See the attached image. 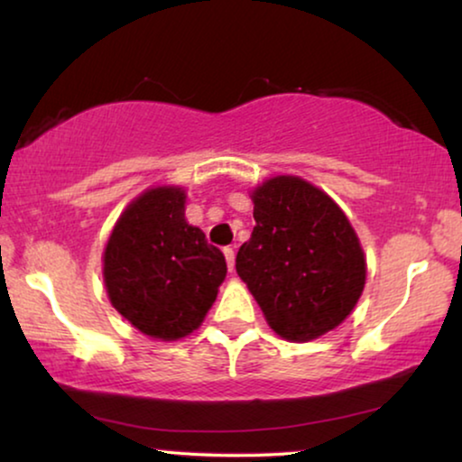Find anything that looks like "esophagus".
Returning a JSON list of instances; mask_svg holds the SVG:
<instances>
[{"label": "esophagus", "instance_id": "esophagus-1", "mask_svg": "<svg viewBox=\"0 0 462 462\" xmlns=\"http://www.w3.org/2000/svg\"><path fill=\"white\" fill-rule=\"evenodd\" d=\"M225 258H226V267H229V271L236 269V250L233 248H225Z\"/></svg>", "mask_w": 462, "mask_h": 462}]
</instances>
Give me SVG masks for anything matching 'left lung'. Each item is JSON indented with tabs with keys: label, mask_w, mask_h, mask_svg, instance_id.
<instances>
[{
	"label": "left lung",
	"mask_w": 462,
	"mask_h": 462,
	"mask_svg": "<svg viewBox=\"0 0 462 462\" xmlns=\"http://www.w3.org/2000/svg\"><path fill=\"white\" fill-rule=\"evenodd\" d=\"M252 199L256 225L236 269L269 326L288 340L337 328L365 283L362 245L343 210L296 176L263 182Z\"/></svg>",
	"instance_id": "left-lung-1"
}]
</instances>
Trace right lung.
<instances>
[{
    "label": "right lung",
    "instance_id": "right-lung-1",
    "mask_svg": "<svg viewBox=\"0 0 462 462\" xmlns=\"http://www.w3.org/2000/svg\"><path fill=\"white\" fill-rule=\"evenodd\" d=\"M226 275L223 252L185 218V191L160 187L125 208L105 250L113 307L153 338L193 332Z\"/></svg>",
    "mask_w": 462,
    "mask_h": 462
}]
</instances>
